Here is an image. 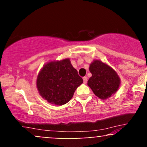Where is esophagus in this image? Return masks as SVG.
Returning <instances> with one entry per match:
<instances>
[{"label":"esophagus","instance_id":"esophagus-1","mask_svg":"<svg viewBox=\"0 0 147 147\" xmlns=\"http://www.w3.org/2000/svg\"><path fill=\"white\" fill-rule=\"evenodd\" d=\"M83 80H84V84L87 83V77H83Z\"/></svg>","mask_w":147,"mask_h":147}]
</instances>
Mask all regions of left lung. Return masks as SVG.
I'll use <instances>...</instances> for the list:
<instances>
[{
	"mask_svg": "<svg viewBox=\"0 0 147 147\" xmlns=\"http://www.w3.org/2000/svg\"><path fill=\"white\" fill-rule=\"evenodd\" d=\"M89 70L92 77L88 81V86L94 94L101 99H106L117 92L120 84L119 76L111 67L102 61L94 60Z\"/></svg>",
	"mask_w": 147,
	"mask_h": 147,
	"instance_id": "8db88e82",
	"label": "left lung"
}]
</instances>
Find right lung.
<instances>
[{"mask_svg":"<svg viewBox=\"0 0 147 147\" xmlns=\"http://www.w3.org/2000/svg\"><path fill=\"white\" fill-rule=\"evenodd\" d=\"M83 79L73 68L70 59L45 63L38 73L36 87L40 95L48 102L61 106L72 99Z\"/></svg>","mask_w":147,"mask_h":147,"instance_id":"add662e5","label":"right lung"}]
</instances>
